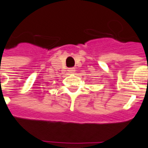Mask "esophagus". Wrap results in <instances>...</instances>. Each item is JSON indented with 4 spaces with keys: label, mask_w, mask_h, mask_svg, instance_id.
I'll use <instances>...</instances> for the list:
<instances>
[{
    "label": "esophagus",
    "mask_w": 148,
    "mask_h": 148,
    "mask_svg": "<svg viewBox=\"0 0 148 148\" xmlns=\"http://www.w3.org/2000/svg\"><path fill=\"white\" fill-rule=\"evenodd\" d=\"M68 71H69V73H73L75 72V68H69Z\"/></svg>",
    "instance_id": "1"
}]
</instances>
